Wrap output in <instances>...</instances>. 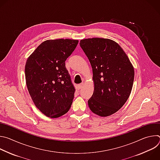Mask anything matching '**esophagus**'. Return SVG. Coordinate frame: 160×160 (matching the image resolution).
Returning <instances> with one entry per match:
<instances>
[{"label":"esophagus","instance_id":"obj_1","mask_svg":"<svg viewBox=\"0 0 160 160\" xmlns=\"http://www.w3.org/2000/svg\"><path fill=\"white\" fill-rule=\"evenodd\" d=\"M83 85H84V83H81L80 84L78 85V89H81L83 87Z\"/></svg>","mask_w":160,"mask_h":160}]
</instances>
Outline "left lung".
<instances>
[{"label":"left lung","instance_id":"8db88e82","mask_svg":"<svg viewBox=\"0 0 160 160\" xmlns=\"http://www.w3.org/2000/svg\"><path fill=\"white\" fill-rule=\"evenodd\" d=\"M80 47L92 68L93 94L88 101L90 109L106 117L117 112L131 93L134 69L126 53L109 38L82 39Z\"/></svg>","mask_w":160,"mask_h":160}]
</instances>
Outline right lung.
I'll use <instances>...</instances> for the list:
<instances>
[{
  "instance_id": "add662e5",
  "label": "right lung",
  "mask_w": 160,
  "mask_h": 160,
  "mask_svg": "<svg viewBox=\"0 0 160 160\" xmlns=\"http://www.w3.org/2000/svg\"><path fill=\"white\" fill-rule=\"evenodd\" d=\"M78 40H48L40 43L25 64L27 88L35 106L46 117L59 118L72 106L75 88L65 61Z\"/></svg>"
}]
</instances>
